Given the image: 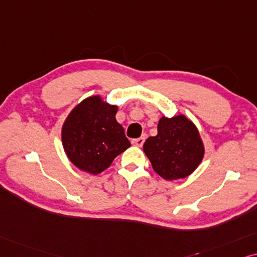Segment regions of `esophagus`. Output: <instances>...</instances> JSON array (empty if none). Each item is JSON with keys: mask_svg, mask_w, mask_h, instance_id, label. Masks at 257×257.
Returning <instances> with one entry per match:
<instances>
[{"mask_svg": "<svg viewBox=\"0 0 257 257\" xmlns=\"http://www.w3.org/2000/svg\"><path fill=\"white\" fill-rule=\"evenodd\" d=\"M145 140H146L145 136H142V138H139V139L133 140L132 143H133V145H134V146H136V147H142L143 143H145Z\"/></svg>", "mask_w": 257, "mask_h": 257, "instance_id": "1", "label": "esophagus"}]
</instances>
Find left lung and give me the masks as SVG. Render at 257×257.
Listing matches in <instances>:
<instances>
[{
	"label": "left lung",
	"instance_id": "1",
	"mask_svg": "<svg viewBox=\"0 0 257 257\" xmlns=\"http://www.w3.org/2000/svg\"><path fill=\"white\" fill-rule=\"evenodd\" d=\"M143 152L162 179L173 181L189 176L197 168L204 147L196 125L186 116H162L157 135L147 139Z\"/></svg>",
	"mask_w": 257,
	"mask_h": 257
}]
</instances>
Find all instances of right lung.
<instances>
[{
	"instance_id": "right-lung-1",
	"label": "right lung",
	"mask_w": 257,
	"mask_h": 257,
	"mask_svg": "<svg viewBox=\"0 0 257 257\" xmlns=\"http://www.w3.org/2000/svg\"><path fill=\"white\" fill-rule=\"evenodd\" d=\"M116 112L117 105L96 95L85 98L68 115L62 125V145L78 169L97 175L131 147L124 129L116 121Z\"/></svg>"
}]
</instances>
